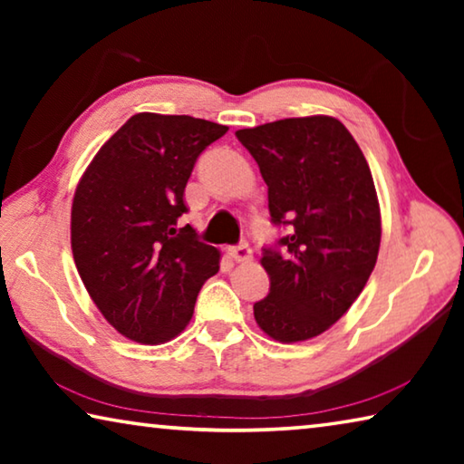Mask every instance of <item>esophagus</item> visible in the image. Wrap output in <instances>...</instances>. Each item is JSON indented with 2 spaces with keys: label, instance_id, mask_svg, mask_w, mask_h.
I'll return each mask as SVG.
<instances>
[{
  "label": "esophagus",
  "instance_id": "1",
  "mask_svg": "<svg viewBox=\"0 0 464 464\" xmlns=\"http://www.w3.org/2000/svg\"><path fill=\"white\" fill-rule=\"evenodd\" d=\"M229 256L235 262H249L251 260V249L247 243H239V246L229 247Z\"/></svg>",
  "mask_w": 464,
  "mask_h": 464
}]
</instances>
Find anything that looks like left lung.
I'll list each match as a JSON object with an SVG mask.
<instances>
[{
  "label": "left lung",
  "mask_w": 464,
  "mask_h": 464,
  "mask_svg": "<svg viewBox=\"0 0 464 464\" xmlns=\"http://www.w3.org/2000/svg\"><path fill=\"white\" fill-rule=\"evenodd\" d=\"M268 186L272 223L288 233L264 247L270 293L254 304L257 325L282 343L332 327L362 293L381 246L371 168L332 116H304L235 132Z\"/></svg>",
  "instance_id": "1"
}]
</instances>
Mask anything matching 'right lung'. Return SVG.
Masks as SVG:
<instances>
[{
    "label": "right lung",
    "mask_w": 464,
    "mask_h": 464,
    "mask_svg": "<svg viewBox=\"0 0 464 464\" xmlns=\"http://www.w3.org/2000/svg\"><path fill=\"white\" fill-rule=\"evenodd\" d=\"M229 127L140 112L110 137L82 176L72 207L77 272L102 315L139 343H166L190 324L217 247L198 241L184 188L198 155Z\"/></svg>",
    "instance_id": "obj_1"
}]
</instances>
